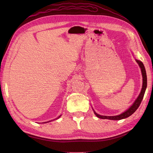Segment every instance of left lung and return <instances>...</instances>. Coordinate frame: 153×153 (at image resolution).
Listing matches in <instances>:
<instances>
[{
	"mask_svg": "<svg viewBox=\"0 0 153 153\" xmlns=\"http://www.w3.org/2000/svg\"><path fill=\"white\" fill-rule=\"evenodd\" d=\"M136 61L141 68V71L142 74V77H143V85H142V88L140 93L139 96H138V98H137V100H135V102H134V103L130 106V107H129V108H128L126 111V112H124L120 115H115V116H105V115H101L98 114L94 111V114L97 117L101 119H110V120H121L130 116V115L135 112L137 110V108L139 107V106L142 102V100L143 98V96H144L145 91L147 87V75H146V69L144 66H143V63L141 61H138V60H136Z\"/></svg>",
	"mask_w": 153,
	"mask_h": 153,
	"instance_id": "obj_1",
	"label": "left lung"
}]
</instances>
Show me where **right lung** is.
Instances as JSON below:
<instances>
[{
	"label": "right lung",
	"instance_id": "1",
	"mask_svg": "<svg viewBox=\"0 0 153 153\" xmlns=\"http://www.w3.org/2000/svg\"><path fill=\"white\" fill-rule=\"evenodd\" d=\"M61 117V115H60V116H59V117H57V119H58V118H59V117ZM54 120H55V119H54ZM48 122H49V121H48ZM46 123H47V122H46Z\"/></svg>",
	"mask_w": 153,
	"mask_h": 153
}]
</instances>
